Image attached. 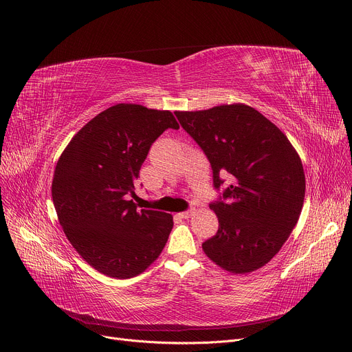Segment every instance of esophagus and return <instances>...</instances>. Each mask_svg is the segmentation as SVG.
Listing matches in <instances>:
<instances>
[{
	"instance_id": "esophagus-1",
	"label": "esophagus",
	"mask_w": 352,
	"mask_h": 352,
	"mask_svg": "<svg viewBox=\"0 0 352 352\" xmlns=\"http://www.w3.org/2000/svg\"><path fill=\"white\" fill-rule=\"evenodd\" d=\"M195 212H194V209H188V210H185V212H181V214H178L181 218H184V219H186V218H190V217H192Z\"/></svg>"
}]
</instances>
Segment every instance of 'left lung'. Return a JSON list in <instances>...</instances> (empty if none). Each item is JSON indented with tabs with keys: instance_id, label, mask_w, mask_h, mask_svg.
Instances as JSON below:
<instances>
[{
	"instance_id": "left-lung-1",
	"label": "left lung",
	"mask_w": 352,
	"mask_h": 352,
	"mask_svg": "<svg viewBox=\"0 0 352 352\" xmlns=\"http://www.w3.org/2000/svg\"><path fill=\"white\" fill-rule=\"evenodd\" d=\"M175 116L209 160L215 190L225 175L232 181L209 204L219 228L202 243L205 254L232 273L261 269L282 249L301 212L306 178L298 154L282 131L246 104Z\"/></svg>"
}]
</instances>
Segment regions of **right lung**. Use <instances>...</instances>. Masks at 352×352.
Wrapping results in <instances>:
<instances>
[{
	"mask_svg": "<svg viewBox=\"0 0 352 352\" xmlns=\"http://www.w3.org/2000/svg\"><path fill=\"white\" fill-rule=\"evenodd\" d=\"M179 126L168 110L120 103L99 113L70 140L52 181V199L69 242L98 272L129 278L162 252L173 217L130 199L150 147Z\"/></svg>",
	"mask_w": 352,
	"mask_h": 352,
	"instance_id": "right-lung-1",
	"label": "right lung"
}]
</instances>
